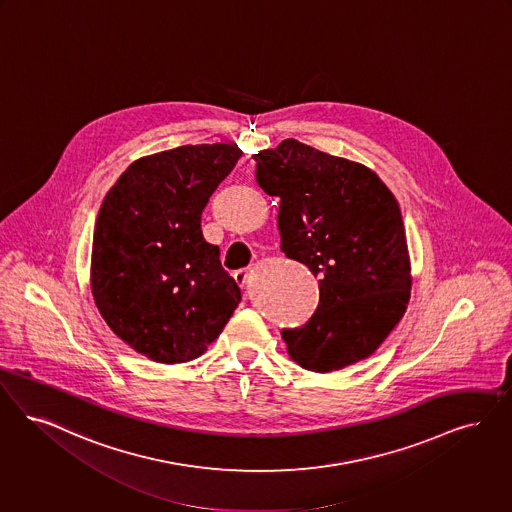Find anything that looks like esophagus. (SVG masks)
I'll use <instances>...</instances> for the list:
<instances>
[{
    "label": "esophagus",
    "instance_id": "1",
    "mask_svg": "<svg viewBox=\"0 0 512 512\" xmlns=\"http://www.w3.org/2000/svg\"><path fill=\"white\" fill-rule=\"evenodd\" d=\"M247 276H249V268H240V270L234 272V280L238 282L240 287L246 286Z\"/></svg>",
    "mask_w": 512,
    "mask_h": 512
}]
</instances>
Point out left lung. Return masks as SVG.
<instances>
[{
  "mask_svg": "<svg viewBox=\"0 0 512 512\" xmlns=\"http://www.w3.org/2000/svg\"><path fill=\"white\" fill-rule=\"evenodd\" d=\"M253 160L259 186L280 200L282 251L320 278L307 324L282 329L289 356L318 373L368 358L408 307V244L396 198L368 167L295 139Z\"/></svg>",
  "mask_w": 512,
  "mask_h": 512,
  "instance_id": "obj_1",
  "label": "left lung"
}]
</instances>
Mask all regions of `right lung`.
<instances>
[{
    "instance_id": "right-lung-1",
    "label": "right lung",
    "mask_w": 512,
    "mask_h": 512,
    "mask_svg": "<svg viewBox=\"0 0 512 512\" xmlns=\"http://www.w3.org/2000/svg\"><path fill=\"white\" fill-rule=\"evenodd\" d=\"M240 156L219 143L165 150L129 165L104 196L93 297L110 329L156 362L204 354L242 301L219 247L202 234L205 205Z\"/></svg>"
}]
</instances>
